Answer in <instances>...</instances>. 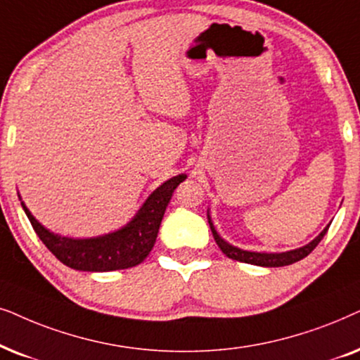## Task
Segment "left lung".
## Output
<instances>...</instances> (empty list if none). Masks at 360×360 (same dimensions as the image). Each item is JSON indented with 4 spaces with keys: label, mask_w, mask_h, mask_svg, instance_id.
<instances>
[{
    "label": "left lung",
    "mask_w": 360,
    "mask_h": 360,
    "mask_svg": "<svg viewBox=\"0 0 360 360\" xmlns=\"http://www.w3.org/2000/svg\"><path fill=\"white\" fill-rule=\"evenodd\" d=\"M207 219H209L210 230H212L214 240L217 242L219 248L225 253V255H227L229 258H232V260L250 263V265H258V266H285V265H291V263H295V262L303 260L304 257H308L309 253L313 252L316 247H318V243L323 240V237L326 236V232H328V229L330 225L329 224L328 227H326L323 232H321L319 236L314 238V240H311L308 243V245L300 247V248H296V250H290V252L265 253V252H248V250H242V248L230 245V243L225 242L224 238L219 236L217 230H215V227H214L212 220H210V217H209V214H207Z\"/></svg>",
    "instance_id": "8db88e82"
}]
</instances>
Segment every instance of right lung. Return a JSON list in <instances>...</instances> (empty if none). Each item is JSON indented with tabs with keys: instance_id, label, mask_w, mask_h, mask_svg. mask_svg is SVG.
I'll use <instances>...</instances> for the list:
<instances>
[{
	"instance_id": "right-lung-1",
	"label": "right lung",
	"mask_w": 360,
	"mask_h": 360,
	"mask_svg": "<svg viewBox=\"0 0 360 360\" xmlns=\"http://www.w3.org/2000/svg\"><path fill=\"white\" fill-rule=\"evenodd\" d=\"M184 179L186 174L167 179L153 191L135 217L124 227L92 238H69L51 232L37 222L24 202L21 205L37 237L64 265L80 271L124 270L140 265L150 255L171 195Z\"/></svg>"
}]
</instances>
